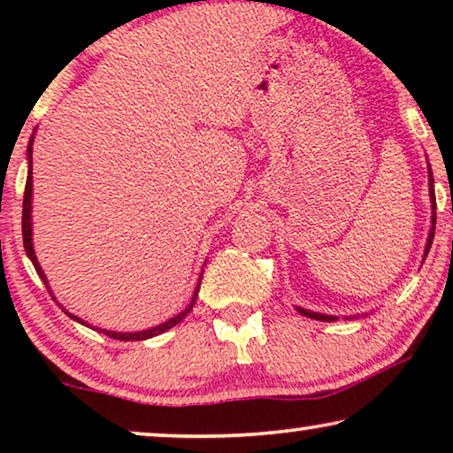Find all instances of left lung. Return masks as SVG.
Listing matches in <instances>:
<instances>
[{"instance_id": "left-lung-1", "label": "left lung", "mask_w": 453, "mask_h": 453, "mask_svg": "<svg viewBox=\"0 0 453 453\" xmlns=\"http://www.w3.org/2000/svg\"><path fill=\"white\" fill-rule=\"evenodd\" d=\"M435 185H433V171H431V166H429V197H431V208H433V216H431V231H429V239H426V245H425V257H426V253H429V250H431V243H433V237H435V210H437V203H435ZM423 257V259H425ZM296 311L299 313H303L305 315V318H311V319H319V321H334L336 318H334V315H324V313H315V311H307V309H303V307H296Z\"/></svg>"}]
</instances>
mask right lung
<instances>
[{
    "label": "right lung",
    "instance_id": "1",
    "mask_svg": "<svg viewBox=\"0 0 453 453\" xmlns=\"http://www.w3.org/2000/svg\"><path fill=\"white\" fill-rule=\"evenodd\" d=\"M33 142H35V135H33V138H30L28 150H27V154H28V177H27V188H24V202H22V239H24V251H27V256L30 257V262H33L36 274L41 276V280L45 282V287L49 288L47 276H45V272H42V268L39 265V259H36L35 247H33ZM200 282H202V274H200V280H197L196 293H194V296H191L189 305L185 307L181 313H177L175 318H171L169 321H165V324H160L157 327H150V330H142V332H109V330H101V327H92V330L107 334V336L115 338V340H126V342H134V340H148V338H152V336H158V334H163L166 330H171L173 326H177L179 321H183L185 315H188L191 309H194L196 299H197V293H200ZM49 293H51V290H49ZM53 299H55V296H53ZM61 309H64V307H61ZM64 311H65V309H64ZM65 313L70 315L73 321H78V324L88 326L84 319H80L78 315H73L70 311H65Z\"/></svg>",
    "mask_w": 453,
    "mask_h": 453
}]
</instances>
